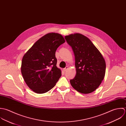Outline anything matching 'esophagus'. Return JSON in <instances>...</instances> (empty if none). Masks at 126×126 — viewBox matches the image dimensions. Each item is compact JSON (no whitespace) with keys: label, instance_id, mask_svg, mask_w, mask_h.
<instances>
[{"label":"esophagus","instance_id":"1","mask_svg":"<svg viewBox=\"0 0 126 126\" xmlns=\"http://www.w3.org/2000/svg\"><path fill=\"white\" fill-rule=\"evenodd\" d=\"M68 69V66H66V67L63 69V71H64V72H66Z\"/></svg>","mask_w":126,"mask_h":126}]
</instances>
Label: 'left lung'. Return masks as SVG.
<instances>
[{
	"mask_svg": "<svg viewBox=\"0 0 126 126\" xmlns=\"http://www.w3.org/2000/svg\"><path fill=\"white\" fill-rule=\"evenodd\" d=\"M67 42L75 56L76 76L70 80L77 92L88 94L100 85L106 72V62L100 52L87 37L76 33L66 35Z\"/></svg>",
	"mask_w": 126,
	"mask_h": 126,
	"instance_id": "8db88e82",
	"label": "left lung"
}]
</instances>
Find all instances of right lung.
<instances>
[{"mask_svg": "<svg viewBox=\"0 0 126 126\" xmlns=\"http://www.w3.org/2000/svg\"><path fill=\"white\" fill-rule=\"evenodd\" d=\"M65 40L58 33L46 34L24 55L21 71L27 86L37 94H44L54 87L61 76L56 67L55 51Z\"/></svg>", "mask_w": 126, "mask_h": 126, "instance_id": "add662e5", "label": "right lung"}]
</instances>
